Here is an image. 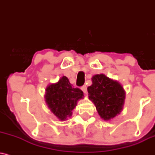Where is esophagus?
I'll list each match as a JSON object with an SVG mask.
<instances>
[{"mask_svg": "<svg viewBox=\"0 0 155 155\" xmlns=\"http://www.w3.org/2000/svg\"><path fill=\"white\" fill-rule=\"evenodd\" d=\"M81 89L83 91V92L84 93V94H86V93H87V86H86V85L82 86V87H81Z\"/></svg>", "mask_w": 155, "mask_h": 155, "instance_id": "1", "label": "esophagus"}]
</instances>
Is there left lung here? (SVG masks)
Instances as JSON below:
<instances>
[{
    "label": "left lung",
    "instance_id": "obj_1",
    "mask_svg": "<svg viewBox=\"0 0 155 155\" xmlns=\"http://www.w3.org/2000/svg\"><path fill=\"white\" fill-rule=\"evenodd\" d=\"M92 84L87 88L89 99L94 102L99 115L105 120H109L122 110L125 92L120 84L104 74L92 77Z\"/></svg>",
    "mask_w": 155,
    "mask_h": 155
}]
</instances>
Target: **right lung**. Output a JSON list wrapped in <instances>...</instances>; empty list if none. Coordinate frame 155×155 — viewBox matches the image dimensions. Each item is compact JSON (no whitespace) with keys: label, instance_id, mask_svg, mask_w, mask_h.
Segmentation results:
<instances>
[{"label":"right lung","instance_id":"obj_1","mask_svg":"<svg viewBox=\"0 0 155 155\" xmlns=\"http://www.w3.org/2000/svg\"><path fill=\"white\" fill-rule=\"evenodd\" d=\"M84 93L79 88H74L68 78L63 76L56 84L46 88L45 101L48 107L58 118L65 120L71 116L77 101L83 98Z\"/></svg>","mask_w":155,"mask_h":155}]
</instances>
